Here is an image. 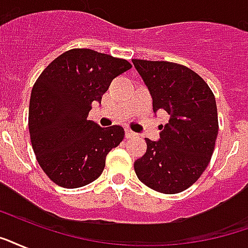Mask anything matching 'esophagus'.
Instances as JSON below:
<instances>
[{
	"mask_svg": "<svg viewBox=\"0 0 248 248\" xmlns=\"http://www.w3.org/2000/svg\"><path fill=\"white\" fill-rule=\"evenodd\" d=\"M135 135H137V134H135V132H134V131H131V130H126V131H124V137H126V139L134 138V137H135Z\"/></svg>",
	"mask_w": 248,
	"mask_h": 248,
	"instance_id": "1",
	"label": "esophagus"
}]
</instances>
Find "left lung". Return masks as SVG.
<instances>
[{
	"instance_id": "left-lung-1",
	"label": "left lung",
	"mask_w": 248,
	"mask_h": 248,
	"mask_svg": "<svg viewBox=\"0 0 248 248\" xmlns=\"http://www.w3.org/2000/svg\"><path fill=\"white\" fill-rule=\"evenodd\" d=\"M132 63L152 96L155 114H169L158 140L145 139L147 151L134 169L149 188L177 194L194 185L211 161L218 132L215 94L186 66L145 60Z\"/></svg>"
}]
</instances>
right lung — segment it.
<instances>
[{"mask_svg":"<svg viewBox=\"0 0 248 248\" xmlns=\"http://www.w3.org/2000/svg\"><path fill=\"white\" fill-rule=\"evenodd\" d=\"M131 69L126 60L91 49L67 50L46 66L32 88L28 128L33 152L58 186L78 188L103 173L105 158L124 140V130L88 121L111 80Z\"/></svg>","mask_w":248,"mask_h":248,"instance_id":"add662e5","label":"right lung"}]
</instances>
